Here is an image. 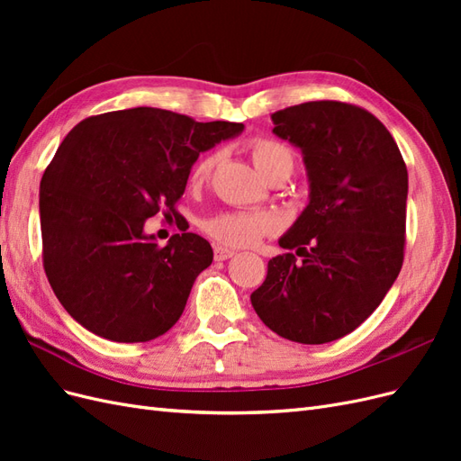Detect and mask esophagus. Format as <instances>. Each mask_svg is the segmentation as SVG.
Segmentation results:
<instances>
[{
  "mask_svg": "<svg viewBox=\"0 0 461 461\" xmlns=\"http://www.w3.org/2000/svg\"><path fill=\"white\" fill-rule=\"evenodd\" d=\"M213 252H215V261H225L234 256V249H229L225 246H215Z\"/></svg>",
  "mask_w": 461,
  "mask_h": 461,
  "instance_id": "1",
  "label": "esophagus"
}]
</instances>
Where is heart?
<instances>
[{
  "mask_svg": "<svg viewBox=\"0 0 461 461\" xmlns=\"http://www.w3.org/2000/svg\"><path fill=\"white\" fill-rule=\"evenodd\" d=\"M249 156H252L258 171L267 176L278 169H290L294 167V153L283 142L273 138H256L249 142ZM219 159V153L212 151L194 165L190 180L194 185L202 183L212 175ZM278 229V221L271 213L256 212H222L215 217H209L203 222V230L222 246L229 248H248L254 246L263 236L273 234Z\"/></svg>",
  "mask_w": 461,
  "mask_h": 461,
  "instance_id": "obj_1",
  "label": "heart"
}]
</instances>
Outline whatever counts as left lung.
Returning a JSON list of instances; mask_svg holds the SVG:
<instances>
[{
	"mask_svg": "<svg viewBox=\"0 0 461 461\" xmlns=\"http://www.w3.org/2000/svg\"><path fill=\"white\" fill-rule=\"evenodd\" d=\"M273 132L298 146L310 203L278 244L252 294L278 337L325 344L379 308L403 263L408 169L393 134L367 109L308 102L271 115Z\"/></svg>",
	"mask_w": 461,
	"mask_h": 461,
	"instance_id": "obj_1",
	"label": "left lung"
}]
</instances>
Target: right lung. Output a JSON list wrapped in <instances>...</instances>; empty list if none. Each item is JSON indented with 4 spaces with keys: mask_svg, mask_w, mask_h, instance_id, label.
<instances>
[{
    "mask_svg": "<svg viewBox=\"0 0 461 461\" xmlns=\"http://www.w3.org/2000/svg\"><path fill=\"white\" fill-rule=\"evenodd\" d=\"M242 129L134 107L65 136L40 183V225L44 271L68 315L113 342H148L176 323L213 249L194 232L159 246L144 222L176 215L200 151Z\"/></svg>",
    "mask_w": 461,
    "mask_h": 461,
    "instance_id": "add662e5",
    "label": "right lung"
}]
</instances>
